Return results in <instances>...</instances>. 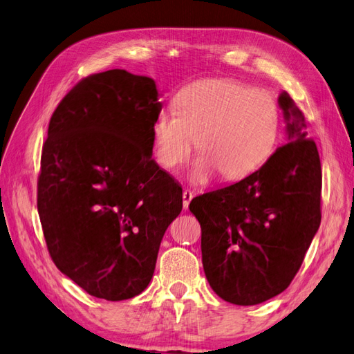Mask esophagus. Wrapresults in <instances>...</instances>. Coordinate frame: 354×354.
<instances>
[{"instance_id":"34e87169","label":"esophagus","mask_w":354,"mask_h":354,"mask_svg":"<svg viewBox=\"0 0 354 354\" xmlns=\"http://www.w3.org/2000/svg\"><path fill=\"white\" fill-rule=\"evenodd\" d=\"M192 198H194V194H192L190 190L186 189V190L183 192V207H185V209L189 208V203H190Z\"/></svg>"}]
</instances>
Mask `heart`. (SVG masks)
<instances>
[{
    "label": "heart",
    "mask_w": 354,
    "mask_h": 354,
    "mask_svg": "<svg viewBox=\"0 0 354 354\" xmlns=\"http://www.w3.org/2000/svg\"><path fill=\"white\" fill-rule=\"evenodd\" d=\"M176 112L160 111L152 124L158 164L173 171L201 153L189 177L207 183L216 173L224 180L243 178L260 168L273 152L281 111L273 95L233 80H199L185 85Z\"/></svg>",
    "instance_id": "1"
}]
</instances>
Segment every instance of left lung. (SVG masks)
I'll return each instance as SVG.
<instances>
[{
    "instance_id": "8db88e82",
    "label": "left lung",
    "mask_w": 354,
    "mask_h": 354,
    "mask_svg": "<svg viewBox=\"0 0 354 354\" xmlns=\"http://www.w3.org/2000/svg\"><path fill=\"white\" fill-rule=\"evenodd\" d=\"M288 143L248 177L192 199L203 272L224 301L254 306L289 286L320 226L322 169L306 120L279 95Z\"/></svg>"
}]
</instances>
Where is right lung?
<instances>
[{
    "label": "right lung",
    "mask_w": 354,
    "mask_h": 354,
    "mask_svg": "<svg viewBox=\"0 0 354 354\" xmlns=\"http://www.w3.org/2000/svg\"><path fill=\"white\" fill-rule=\"evenodd\" d=\"M158 99L152 78L90 75L59 103L42 146L37 205L51 260L108 301L145 291L183 208L181 186L152 158Z\"/></svg>",
    "instance_id": "add662e5"
}]
</instances>
